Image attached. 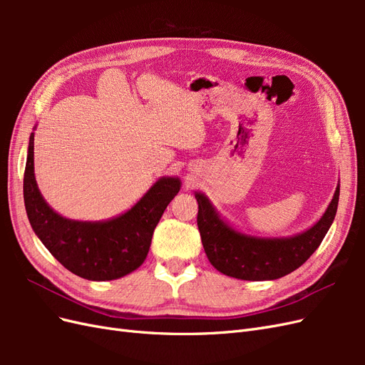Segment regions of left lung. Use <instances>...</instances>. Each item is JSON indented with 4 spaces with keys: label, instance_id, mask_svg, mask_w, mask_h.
Here are the masks:
<instances>
[{
    "label": "left lung",
    "instance_id": "8db88e82",
    "mask_svg": "<svg viewBox=\"0 0 365 365\" xmlns=\"http://www.w3.org/2000/svg\"><path fill=\"white\" fill-rule=\"evenodd\" d=\"M197 228L210 263L240 280H275L300 268L322 244L332 225L339 200V185L332 202L318 222L302 235L284 239H259L239 233L217 216L202 193H196Z\"/></svg>",
    "mask_w": 365,
    "mask_h": 365
}]
</instances>
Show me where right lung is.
<instances>
[{
    "mask_svg": "<svg viewBox=\"0 0 365 365\" xmlns=\"http://www.w3.org/2000/svg\"><path fill=\"white\" fill-rule=\"evenodd\" d=\"M24 172V204L30 225L53 257L86 280L105 282L135 271L145 262L153 230L181 182L161 178L129 212L105 222L65 219L43 201L33 168V138Z\"/></svg>",
    "mask_w": 365,
    "mask_h": 365,
    "instance_id": "right-lung-1",
    "label": "right lung"
}]
</instances>
